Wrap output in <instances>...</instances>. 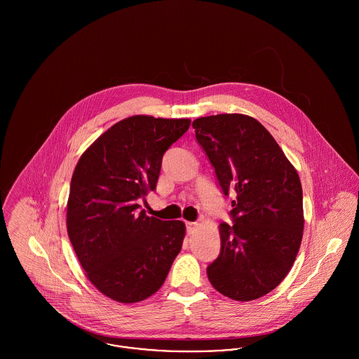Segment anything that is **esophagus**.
Instances as JSON below:
<instances>
[{
	"label": "esophagus",
	"instance_id": "obj_1",
	"mask_svg": "<svg viewBox=\"0 0 359 359\" xmlns=\"http://www.w3.org/2000/svg\"><path fill=\"white\" fill-rule=\"evenodd\" d=\"M198 226H199V224H198V222H187V232L191 235V233L196 232Z\"/></svg>",
	"mask_w": 359,
	"mask_h": 359
}]
</instances>
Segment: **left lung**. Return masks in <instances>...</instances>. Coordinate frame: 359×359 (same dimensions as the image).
Segmentation results:
<instances>
[{
	"mask_svg": "<svg viewBox=\"0 0 359 359\" xmlns=\"http://www.w3.org/2000/svg\"><path fill=\"white\" fill-rule=\"evenodd\" d=\"M192 127L224 195L233 188V225L219 224L221 252L207 266L212 287L256 300L289 273L304 229L303 189L294 165L256 118L241 113L199 117Z\"/></svg>",
	"mask_w": 359,
	"mask_h": 359,
	"instance_id": "1",
	"label": "left lung"
}]
</instances>
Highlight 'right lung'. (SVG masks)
Masks as SVG:
<instances>
[{"label":"right lung","mask_w":359,"mask_h":359,"mask_svg":"<svg viewBox=\"0 0 359 359\" xmlns=\"http://www.w3.org/2000/svg\"><path fill=\"white\" fill-rule=\"evenodd\" d=\"M189 118L131 116L81 154L70 182L67 235L88 280L106 297L138 303L164 283L185 238L182 221L140 211L156 189L164 152Z\"/></svg>","instance_id":"right-lung-1"}]
</instances>
